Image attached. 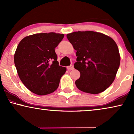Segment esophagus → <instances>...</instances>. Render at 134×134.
Wrapping results in <instances>:
<instances>
[{
    "instance_id": "34e87169",
    "label": "esophagus",
    "mask_w": 134,
    "mask_h": 134,
    "mask_svg": "<svg viewBox=\"0 0 134 134\" xmlns=\"http://www.w3.org/2000/svg\"><path fill=\"white\" fill-rule=\"evenodd\" d=\"M74 69V66H73L72 65H70V66H67L68 70H71V69Z\"/></svg>"
}]
</instances>
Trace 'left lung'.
<instances>
[{
    "mask_svg": "<svg viewBox=\"0 0 134 134\" xmlns=\"http://www.w3.org/2000/svg\"><path fill=\"white\" fill-rule=\"evenodd\" d=\"M77 51L74 68L80 77L75 82L83 92L98 94L114 80L120 66L118 47L112 38L93 31L75 32L66 35Z\"/></svg>",
    "mask_w": 134,
    "mask_h": 134,
    "instance_id": "obj_1",
    "label": "left lung"
}]
</instances>
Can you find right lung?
<instances>
[{
    "label": "right lung",
    "mask_w": 134,
    "mask_h": 134,
    "mask_svg": "<svg viewBox=\"0 0 134 134\" xmlns=\"http://www.w3.org/2000/svg\"><path fill=\"white\" fill-rule=\"evenodd\" d=\"M63 37L54 32L36 34L23 38L18 44L14 65L22 82L35 94H50L58 87L66 69L59 65L55 48Z\"/></svg>",
    "instance_id": "add662e5"
}]
</instances>
